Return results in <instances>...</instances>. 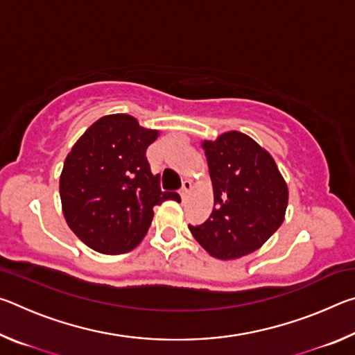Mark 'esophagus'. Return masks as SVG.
Wrapping results in <instances>:
<instances>
[{"label": "esophagus", "instance_id": "34e87169", "mask_svg": "<svg viewBox=\"0 0 355 355\" xmlns=\"http://www.w3.org/2000/svg\"><path fill=\"white\" fill-rule=\"evenodd\" d=\"M191 189H192V183L189 182V180H184L183 182V186H182V189H180V196H182V199L184 200L186 197H188V194L191 192Z\"/></svg>", "mask_w": 355, "mask_h": 355}]
</instances>
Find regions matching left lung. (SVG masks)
Returning <instances> with one entry per match:
<instances>
[{
    "label": "left lung",
    "mask_w": 355,
    "mask_h": 355,
    "mask_svg": "<svg viewBox=\"0 0 355 355\" xmlns=\"http://www.w3.org/2000/svg\"><path fill=\"white\" fill-rule=\"evenodd\" d=\"M214 205L189 230L209 255L236 260L261 248L285 219L288 186L266 148L241 131L202 141Z\"/></svg>",
    "instance_id": "1"
}]
</instances>
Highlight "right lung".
I'll return each mask as SVG.
<instances>
[{
  "label": "right lung",
  "mask_w": 355,
  "mask_h": 355,
  "mask_svg": "<svg viewBox=\"0 0 355 355\" xmlns=\"http://www.w3.org/2000/svg\"><path fill=\"white\" fill-rule=\"evenodd\" d=\"M159 131L128 114L100 117L75 142L59 177L62 214L70 230L95 252L125 254L139 244L153 207L180 200L159 189L146 158Z\"/></svg>",
  "instance_id": "1"
}]
</instances>
